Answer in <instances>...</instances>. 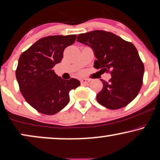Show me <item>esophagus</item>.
<instances>
[{"label": "esophagus", "mask_w": 160, "mask_h": 160, "mask_svg": "<svg viewBox=\"0 0 160 160\" xmlns=\"http://www.w3.org/2000/svg\"><path fill=\"white\" fill-rule=\"evenodd\" d=\"M80 81H81L82 84H87L90 82V80L89 79H87V78H82V79H81V80H80Z\"/></svg>", "instance_id": "obj_1"}]
</instances>
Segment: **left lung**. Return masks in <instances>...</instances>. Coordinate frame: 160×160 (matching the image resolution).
I'll return each instance as SVG.
<instances>
[{"instance_id":"left-lung-1","label":"left lung","mask_w":160,"mask_h":160,"mask_svg":"<svg viewBox=\"0 0 160 160\" xmlns=\"http://www.w3.org/2000/svg\"><path fill=\"white\" fill-rule=\"evenodd\" d=\"M77 41L92 48L97 58L94 68L112 70L108 82L100 80L103 87L97 94L99 103L109 109L130 103L140 91L145 70L134 44L102 30L80 34Z\"/></svg>"}]
</instances>
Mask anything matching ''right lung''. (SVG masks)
I'll list each match as a JSON object with an SVG mask.
<instances>
[{"instance_id":"add662e5","label":"right lung","mask_w":160,"mask_h":160,"mask_svg":"<svg viewBox=\"0 0 160 160\" xmlns=\"http://www.w3.org/2000/svg\"><path fill=\"white\" fill-rule=\"evenodd\" d=\"M75 35H53L41 38L20 56L16 78L26 102L38 112L52 115L69 102V92L80 82L62 80L53 69L61 62L64 49L72 45Z\"/></svg>"}]
</instances>
